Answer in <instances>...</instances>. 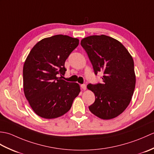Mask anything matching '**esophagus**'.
I'll return each instance as SVG.
<instances>
[{"label": "esophagus", "mask_w": 154, "mask_h": 154, "mask_svg": "<svg viewBox=\"0 0 154 154\" xmlns=\"http://www.w3.org/2000/svg\"><path fill=\"white\" fill-rule=\"evenodd\" d=\"M81 89H82L83 90H85L87 89V86H86L85 84L81 85Z\"/></svg>", "instance_id": "obj_1"}]
</instances>
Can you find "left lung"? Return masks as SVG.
Here are the masks:
<instances>
[{"label": "left lung", "mask_w": 154, "mask_h": 154, "mask_svg": "<svg viewBox=\"0 0 154 154\" xmlns=\"http://www.w3.org/2000/svg\"><path fill=\"white\" fill-rule=\"evenodd\" d=\"M86 51L95 75L103 72L102 83L87 85L95 96L90 111L103 120L119 116L131 101L136 85L134 65L127 49L114 38L105 35L83 38Z\"/></svg>", "instance_id": "left-lung-1"}]
</instances>
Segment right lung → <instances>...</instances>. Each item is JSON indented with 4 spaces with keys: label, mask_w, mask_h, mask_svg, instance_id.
Returning a JSON list of instances; mask_svg holds the SVG:
<instances>
[{
    "label": "right lung",
    "mask_w": 154,
    "mask_h": 154,
    "mask_svg": "<svg viewBox=\"0 0 154 154\" xmlns=\"http://www.w3.org/2000/svg\"><path fill=\"white\" fill-rule=\"evenodd\" d=\"M79 42L66 35H53L38 42L27 56L23 67L24 93L39 116L52 119L63 116L79 95V84L58 77L65 75V61Z\"/></svg>",
    "instance_id": "obj_1"
}]
</instances>
